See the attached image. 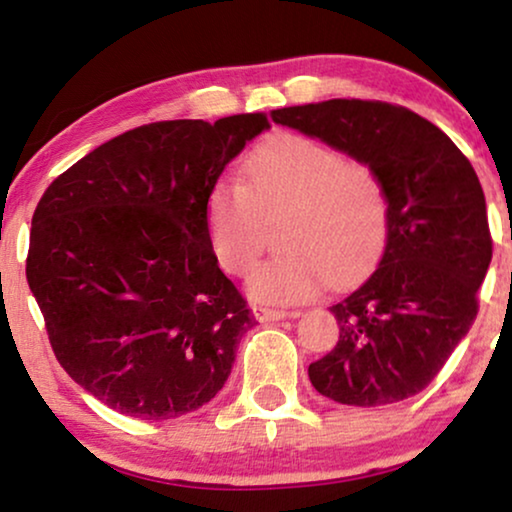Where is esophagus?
<instances>
[{
  "mask_svg": "<svg viewBox=\"0 0 512 512\" xmlns=\"http://www.w3.org/2000/svg\"><path fill=\"white\" fill-rule=\"evenodd\" d=\"M254 314H256V319H258V321H279V319L293 317V312L275 310V307H263V305L254 307Z\"/></svg>",
  "mask_w": 512,
  "mask_h": 512,
  "instance_id": "esophagus-1",
  "label": "esophagus"
}]
</instances>
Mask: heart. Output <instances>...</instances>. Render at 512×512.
<instances>
[{
    "label": "heart",
    "mask_w": 512,
    "mask_h": 512,
    "mask_svg": "<svg viewBox=\"0 0 512 512\" xmlns=\"http://www.w3.org/2000/svg\"><path fill=\"white\" fill-rule=\"evenodd\" d=\"M244 184L221 179L207 195V237L228 275L247 277L282 219L279 247L249 282L261 303H296L326 277L366 272L387 242L389 202L375 167L298 132H277L244 160Z\"/></svg>",
    "instance_id": "1"
}]
</instances>
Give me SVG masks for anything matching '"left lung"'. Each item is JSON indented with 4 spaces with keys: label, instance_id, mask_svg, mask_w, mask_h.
<instances>
[{
    "label": "left lung",
    "instance_id": "left-lung-1",
    "mask_svg": "<svg viewBox=\"0 0 512 512\" xmlns=\"http://www.w3.org/2000/svg\"><path fill=\"white\" fill-rule=\"evenodd\" d=\"M380 174L387 247L359 289L331 307L340 338L310 363L335 403L375 408L419 394L478 314L492 261L485 193L457 144L415 111L377 100H328L272 111Z\"/></svg>",
    "mask_w": 512,
    "mask_h": 512
}]
</instances>
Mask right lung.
<instances>
[{
    "mask_svg": "<svg viewBox=\"0 0 512 512\" xmlns=\"http://www.w3.org/2000/svg\"><path fill=\"white\" fill-rule=\"evenodd\" d=\"M265 128V114L139 125L41 195L27 284L55 359L116 412L181 417L226 384L256 319L209 247L207 195Z\"/></svg>",
    "mask_w": 512,
    "mask_h": 512,
    "instance_id": "obj_1",
    "label": "right lung"
}]
</instances>
